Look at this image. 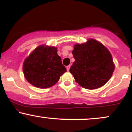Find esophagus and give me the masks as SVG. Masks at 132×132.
I'll list each match as a JSON object with an SVG mask.
<instances>
[{"mask_svg":"<svg viewBox=\"0 0 132 132\" xmlns=\"http://www.w3.org/2000/svg\"><path fill=\"white\" fill-rule=\"evenodd\" d=\"M70 67H71L70 65H69V66H66V69H67V71H69V69H70Z\"/></svg>","mask_w":132,"mask_h":132,"instance_id":"34e87169","label":"esophagus"}]
</instances>
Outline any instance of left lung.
I'll use <instances>...</instances> for the list:
<instances>
[{"instance_id": "8db88e82", "label": "left lung", "mask_w": 132, "mask_h": 132, "mask_svg": "<svg viewBox=\"0 0 132 132\" xmlns=\"http://www.w3.org/2000/svg\"><path fill=\"white\" fill-rule=\"evenodd\" d=\"M72 53L75 61L69 71L76 82L84 88H99L112 76L115 69L112 57L98 41L89 39L85 43L76 44Z\"/></svg>"}]
</instances>
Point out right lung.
Wrapping results in <instances>:
<instances>
[{"instance_id": "1", "label": "right lung", "mask_w": 132, "mask_h": 132, "mask_svg": "<svg viewBox=\"0 0 132 132\" xmlns=\"http://www.w3.org/2000/svg\"><path fill=\"white\" fill-rule=\"evenodd\" d=\"M23 71L28 82L45 89L54 86L66 69L57 55L56 48L41 45L25 59Z\"/></svg>"}]
</instances>
